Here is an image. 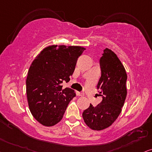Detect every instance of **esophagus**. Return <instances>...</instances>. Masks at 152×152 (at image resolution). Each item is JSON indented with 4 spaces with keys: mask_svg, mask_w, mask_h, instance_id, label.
I'll list each match as a JSON object with an SVG mask.
<instances>
[{
    "mask_svg": "<svg viewBox=\"0 0 152 152\" xmlns=\"http://www.w3.org/2000/svg\"><path fill=\"white\" fill-rule=\"evenodd\" d=\"M76 95L77 96H83L84 93H82V92H76Z\"/></svg>",
    "mask_w": 152,
    "mask_h": 152,
    "instance_id": "34e87169",
    "label": "esophagus"
}]
</instances>
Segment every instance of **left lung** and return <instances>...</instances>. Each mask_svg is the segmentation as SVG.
I'll list each match as a JSON object with an SVG mask.
<instances>
[{"mask_svg":"<svg viewBox=\"0 0 152 152\" xmlns=\"http://www.w3.org/2000/svg\"><path fill=\"white\" fill-rule=\"evenodd\" d=\"M99 65L101 77L97 88L102 100L96 107L90 104L83 112L86 124L95 130L105 129L116 120L127 95V74L116 54L105 48L99 59Z\"/></svg>","mask_w":152,"mask_h":152,"instance_id":"8db88e82","label":"left lung"}]
</instances>
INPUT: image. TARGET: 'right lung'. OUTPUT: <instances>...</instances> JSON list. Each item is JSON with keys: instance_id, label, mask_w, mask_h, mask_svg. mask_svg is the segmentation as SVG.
Listing matches in <instances>:
<instances>
[{"instance_id": "1", "label": "right lung", "mask_w": 152, "mask_h": 152, "mask_svg": "<svg viewBox=\"0 0 152 152\" xmlns=\"http://www.w3.org/2000/svg\"><path fill=\"white\" fill-rule=\"evenodd\" d=\"M86 48L80 46L51 45L32 62L26 78V95L33 116L40 124L53 126L62 120L69 102L76 96L69 82L77 59Z\"/></svg>"}]
</instances>
